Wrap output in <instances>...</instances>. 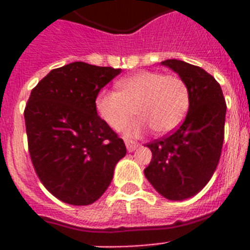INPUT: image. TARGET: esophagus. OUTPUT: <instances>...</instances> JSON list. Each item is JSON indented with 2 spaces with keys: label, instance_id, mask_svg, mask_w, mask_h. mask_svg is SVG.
<instances>
[{
  "label": "esophagus",
  "instance_id": "1",
  "mask_svg": "<svg viewBox=\"0 0 250 250\" xmlns=\"http://www.w3.org/2000/svg\"><path fill=\"white\" fill-rule=\"evenodd\" d=\"M125 146H127V150H128V152H133V150L139 146L137 143H135V141L132 140H128V139H125Z\"/></svg>",
  "mask_w": 250,
  "mask_h": 250
}]
</instances>
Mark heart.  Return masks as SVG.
Listing matches in <instances>:
<instances>
[{"label": "heart", "mask_w": 250, "mask_h": 250, "mask_svg": "<svg viewBox=\"0 0 250 250\" xmlns=\"http://www.w3.org/2000/svg\"><path fill=\"white\" fill-rule=\"evenodd\" d=\"M115 90H101L96 97V110L113 129H122L131 118L140 115L129 132L152 127L158 135L172 132L184 121L189 109V89L183 78L158 71H139L117 83Z\"/></svg>", "instance_id": "heart-1"}]
</instances>
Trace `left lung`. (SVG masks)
<instances>
[{"instance_id":"8db88e82","label":"left lung","mask_w":250,"mask_h":250,"mask_svg":"<svg viewBox=\"0 0 250 250\" xmlns=\"http://www.w3.org/2000/svg\"><path fill=\"white\" fill-rule=\"evenodd\" d=\"M189 89V109L178 128L146 144L152 161L144 170L150 184L167 200L198 193L217 170L225 140L226 100L217 80L198 66L167 60Z\"/></svg>"}]
</instances>
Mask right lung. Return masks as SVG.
<instances>
[{
	"instance_id": "1",
	"label": "right lung",
	"mask_w": 250,
	"mask_h": 250,
	"mask_svg": "<svg viewBox=\"0 0 250 250\" xmlns=\"http://www.w3.org/2000/svg\"><path fill=\"white\" fill-rule=\"evenodd\" d=\"M121 72L74 62L37 83L24 109L28 152L40 182L70 205L97 201L125 145L96 110L100 90Z\"/></svg>"
}]
</instances>
